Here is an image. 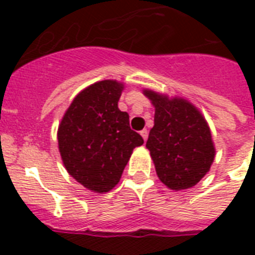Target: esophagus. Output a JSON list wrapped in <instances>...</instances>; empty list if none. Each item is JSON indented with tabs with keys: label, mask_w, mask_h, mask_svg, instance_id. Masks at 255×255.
I'll list each match as a JSON object with an SVG mask.
<instances>
[{
	"label": "esophagus",
	"mask_w": 255,
	"mask_h": 255,
	"mask_svg": "<svg viewBox=\"0 0 255 255\" xmlns=\"http://www.w3.org/2000/svg\"><path fill=\"white\" fill-rule=\"evenodd\" d=\"M140 135H141V137L144 139V141H147L148 139V129H143V131H140Z\"/></svg>",
	"instance_id": "esophagus-1"
}]
</instances>
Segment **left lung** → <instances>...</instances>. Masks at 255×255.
Returning <instances> with one entry per match:
<instances>
[{"label":"left lung","instance_id":"left-lung-1","mask_svg":"<svg viewBox=\"0 0 255 255\" xmlns=\"http://www.w3.org/2000/svg\"><path fill=\"white\" fill-rule=\"evenodd\" d=\"M143 92L155 107V126L145 147L160 181L173 190L192 188L209 172L216 155L205 118L182 98Z\"/></svg>","mask_w":255,"mask_h":255}]
</instances>
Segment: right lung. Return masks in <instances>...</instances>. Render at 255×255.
Here are the masks:
<instances>
[{"instance_id":"right-lung-1","label":"right lung","mask_w":255,"mask_h":255,"mask_svg":"<svg viewBox=\"0 0 255 255\" xmlns=\"http://www.w3.org/2000/svg\"><path fill=\"white\" fill-rule=\"evenodd\" d=\"M123 83L100 81L81 91L62 118L58 147L65 168L79 184L106 193L119 182L133 148L143 137L129 127L118 102Z\"/></svg>"}]
</instances>
